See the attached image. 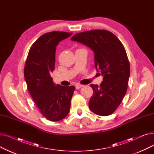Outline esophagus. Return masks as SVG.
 <instances>
[{
	"label": "esophagus",
	"mask_w": 154,
	"mask_h": 154,
	"mask_svg": "<svg viewBox=\"0 0 154 154\" xmlns=\"http://www.w3.org/2000/svg\"><path fill=\"white\" fill-rule=\"evenodd\" d=\"M83 86H84L83 85H80V84H79V85H77L75 86V88H76V89H79V88L82 87Z\"/></svg>",
	"instance_id": "obj_1"
}]
</instances>
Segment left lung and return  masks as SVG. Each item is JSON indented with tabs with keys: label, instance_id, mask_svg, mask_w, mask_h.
<instances>
[{
	"label": "left lung",
	"instance_id": "obj_1",
	"mask_svg": "<svg viewBox=\"0 0 154 154\" xmlns=\"http://www.w3.org/2000/svg\"><path fill=\"white\" fill-rule=\"evenodd\" d=\"M71 40L91 48L95 67L103 76L99 86L91 84L94 94L88 102L90 110L101 116L112 114L124 97L130 77V64L124 47L114 34L106 30L80 32Z\"/></svg>",
	"mask_w": 154,
	"mask_h": 154
}]
</instances>
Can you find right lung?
Instances as JSON below:
<instances>
[{
    "mask_svg": "<svg viewBox=\"0 0 154 154\" xmlns=\"http://www.w3.org/2000/svg\"><path fill=\"white\" fill-rule=\"evenodd\" d=\"M72 33L54 31L40 36L32 45L24 68L27 89L41 114L57 122L70 111L74 86L55 85L51 73L55 69L56 47Z\"/></svg>",
    "mask_w": 154,
    "mask_h": 154,
    "instance_id": "add662e5",
    "label": "right lung"
}]
</instances>
